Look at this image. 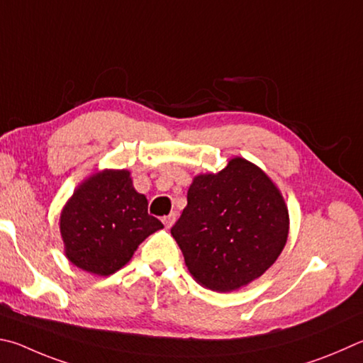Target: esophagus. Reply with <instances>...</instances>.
Masks as SVG:
<instances>
[{
	"instance_id": "esophagus-1",
	"label": "esophagus",
	"mask_w": 363,
	"mask_h": 363,
	"mask_svg": "<svg viewBox=\"0 0 363 363\" xmlns=\"http://www.w3.org/2000/svg\"><path fill=\"white\" fill-rule=\"evenodd\" d=\"M162 220H163L164 227H167V228L173 227V225H174V222H176V214H174V213H171V214H168V216H164Z\"/></svg>"
}]
</instances>
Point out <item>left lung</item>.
Wrapping results in <instances>:
<instances>
[{"instance_id": "left-lung-1", "label": "left lung", "mask_w": 363, "mask_h": 363, "mask_svg": "<svg viewBox=\"0 0 363 363\" xmlns=\"http://www.w3.org/2000/svg\"><path fill=\"white\" fill-rule=\"evenodd\" d=\"M190 274L216 292L260 278L289 235V211L274 182L241 157L194 177L187 206L171 228Z\"/></svg>"}]
</instances>
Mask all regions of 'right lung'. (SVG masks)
Here are the masks:
<instances>
[{
    "label": "right lung",
    "instance_id": "right-lung-1",
    "mask_svg": "<svg viewBox=\"0 0 363 363\" xmlns=\"http://www.w3.org/2000/svg\"><path fill=\"white\" fill-rule=\"evenodd\" d=\"M163 223L147 213L127 169H103L85 179L65 204L60 233L68 260L84 272L109 276Z\"/></svg>",
    "mask_w": 363,
    "mask_h": 363
}]
</instances>
